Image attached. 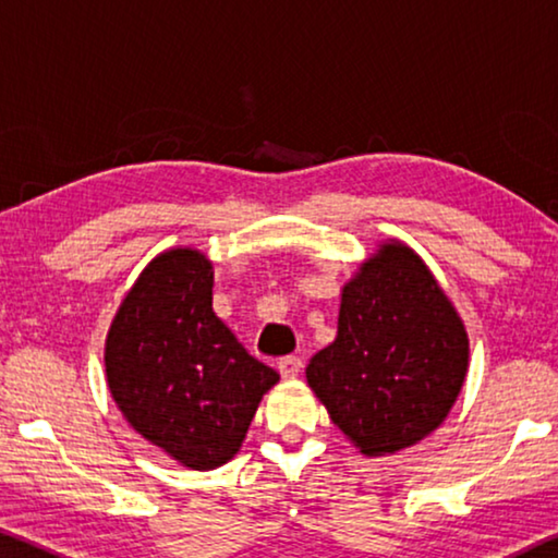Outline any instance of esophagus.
Instances as JSON below:
<instances>
[{
  "label": "esophagus",
  "instance_id": "1",
  "mask_svg": "<svg viewBox=\"0 0 558 558\" xmlns=\"http://www.w3.org/2000/svg\"><path fill=\"white\" fill-rule=\"evenodd\" d=\"M304 368V362L299 356H284L279 359V374L284 376V379H294V376H299V372Z\"/></svg>",
  "mask_w": 558,
  "mask_h": 558
}]
</instances>
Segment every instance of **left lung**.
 Returning a JSON list of instances; mask_svg holds the SVG:
<instances>
[{
    "label": "left lung",
    "mask_w": 558,
    "mask_h": 558,
    "mask_svg": "<svg viewBox=\"0 0 558 558\" xmlns=\"http://www.w3.org/2000/svg\"><path fill=\"white\" fill-rule=\"evenodd\" d=\"M466 368L464 322L418 254L391 239L341 289L337 339L306 381L359 451L384 457L447 418Z\"/></svg>",
    "instance_id": "obj_1"
}]
</instances>
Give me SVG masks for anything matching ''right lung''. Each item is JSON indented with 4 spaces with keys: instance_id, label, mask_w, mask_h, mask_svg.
I'll use <instances>...</instances> for the list:
<instances>
[{
    "instance_id": "obj_1",
    "label": "right lung",
    "mask_w": 558,
    "mask_h": 558,
    "mask_svg": "<svg viewBox=\"0 0 558 558\" xmlns=\"http://www.w3.org/2000/svg\"><path fill=\"white\" fill-rule=\"evenodd\" d=\"M211 262L190 246L147 264L111 322L107 384L136 434L194 471L234 457L279 381L211 308Z\"/></svg>"
}]
</instances>
